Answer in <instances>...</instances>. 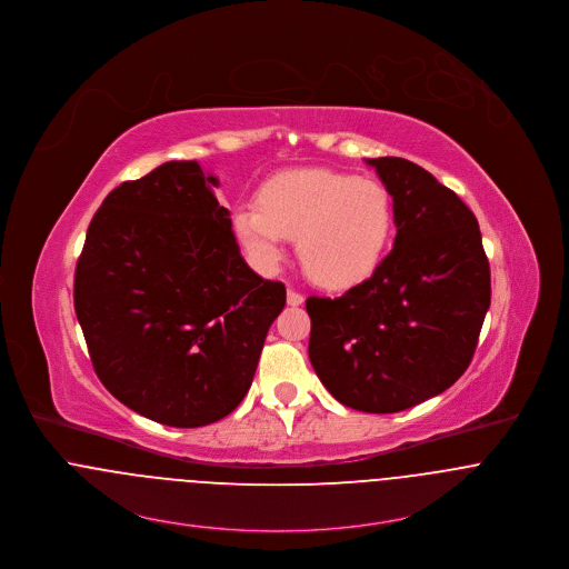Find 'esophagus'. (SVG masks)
<instances>
[{"label":"esophagus","instance_id":"34e87169","mask_svg":"<svg viewBox=\"0 0 569 569\" xmlns=\"http://www.w3.org/2000/svg\"><path fill=\"white\" fill-rule=\"evenodd\" d=\"M287 305H289V307H302V305H305V296L298 293V291H293V289H289V291H287Z\"/></svg>","mask_w":569,"mask_h":569}]
</instances>
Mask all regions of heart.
<instances>
[{"label": "heart", "mask_w": 569, "mask_h": 569, "mask_svg": "<svg viewBox=\"0 0 569 569\" xmlns=\"http://www.w3.org/2000/svg\"><path fill=\"white\" fill-rule=\"evenodd\" d=\"M393 228L385 184L330 169H293L269 178L257 208L232 212V230L262 269L282 259L284 239L310 280L326 289H348L373 273Z\"/></svg>", "instance_id": "heart-1"}]
</instances>
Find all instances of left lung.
Instances as JSON below:
<instances>
[{
    "label": "left lung",
    "instance_id": "obj_1",
    "mask_svg": "<svg viewBox=\"0 0 569 569\" xmlns=\"http://www.w3.org/2000/svg\"><path fill=\"white\" fill-rule=\"evenodd\" d=\"M393 198L396 241L341 298H309L310 365L362 413H398L443 393L471 362L491 302L473 212L407 158H367Z\"/></svg>",
    "mask_w": 569,
    "mask_h": 569
}]
</instances>
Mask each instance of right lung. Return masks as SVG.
Listing matches in <instances>:
<instances>
[{
    "mask_svg": "<svg viewBox=\"0 0 569 569\" xmlns=\"http://www.w3.org/2000/svg\"><path fill=\"white\" fill-rule=\"evenodd\" d=\"M217 184L198 160L119 184L76 264L73 307L98 378L134 413L176 428L241 405L287 302L284 284L241 257Z\"/></svg>",
    "mask_w": 569,
    "mask_h": 569,
    "instance_id": "add662e5",
    "label": "right lung"
}]
</instances>
